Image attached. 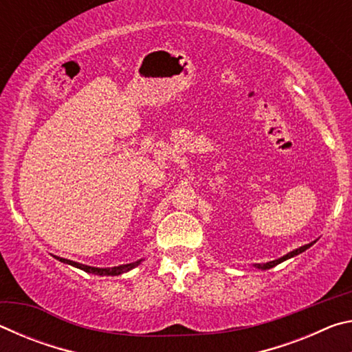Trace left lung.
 Here are the masks:
<instances>
[{"label": "left lung", "mask_w": 352, "mask_h": 352, "mask_svg": "<svg viewBox=\"0 0 352 352\" xmlns=\"http://www.w3.org/2000/svg\"><path fill=\"white\" fill-rule=\"evenodd\" d=\"M315 242H317V241H314V242H311V243H306V245H302V247H300V248H296V250H294V252H289L287 254L281 256V258H279V259L270 261V262H265V264H254L253 267H256V269H259V270H269V269H272V267H275V265H278V264H281V262L287 261V259H290V258H294V256L300 254V253H302V252H306V250H307V248H311Z\"/></svg>", "instance_id": "left-lung-1"}]
</instances>
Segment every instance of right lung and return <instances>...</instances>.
<instances>
[{"label": "right lung", "mask_w": 352, "mask_h": 352, "mask_svg": "<svg viewBox=\"0 0 352 352\" xmlns=\"http://www.w3.org/2000/svg\"><path fill=\"white\" fill-rule=\"evenodd\" d=\"M57 261L63 262V264H68V265H73L76 269H80L87 273H93V275H99V276H118V275H122V273L130 272L135 267H138L142 259H138L135 262H130V264H122V265H118V267H107V269H100V267H91V265H85V264H80V262H74V261H69V259H65L60 258V256H54Z\"/></svg>", "instance_id": "right-lung-1"}]
</instances>
